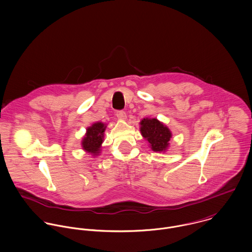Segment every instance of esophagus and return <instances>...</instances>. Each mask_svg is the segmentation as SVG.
Wrapping results in <instances>:
<instances>
[{"mask_svg":"<svg viewBox=\"0 0 252 252\" xmlns=\"http://www.w3.org/2000/svg\"><path fill=\"white\" fill-rule=\"evenodd\" d=\"M117 117H118V119L119 120H123V121H125L126 119V114L125 111H118L117 112Z\"/></svg>","mask_w":252,"mask_h":252,"instance_id":"obj_1","label":"esophagus"}]
</instances>
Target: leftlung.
<instances>
[{
	"mask_svg": "<svg viewBox=\"0 0 252 252\" xmlns=\"http://www.w3.org/2000/svg\"><path fill=\"white\" fill-rule=\"evenodd\" d=\"M140 132L156 153H165L170 145L172 132L157 118H144L140 122Z\"/></svg>",
	"mask_w": 252,
	"mask_h": 252,
	"instance_id": "1",
	"label": "left lung"
}]
</instances>
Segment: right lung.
Returning a JSON list of instances; mask_svg holds the SVG:
<instances>
[{"instance_id":"right-lung-1","label":"right lung","mask_w":252,"mask_h":252,"mask_svg":"<svg viewBox=\"0 0 252 252\" xmlns=\"http://www.w3.org/2000/svg\"><path fill=\"white\" fill-rule=\"evenodd\" d=\"M106 126V124L96 122L86 129V133L81 141V146L86 153L94 158L97 157L101 153V145L104 140V131Z\"/></svg>"}]
</instances>
